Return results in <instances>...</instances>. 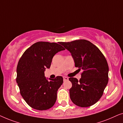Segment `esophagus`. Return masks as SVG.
Listing matches in <instances>:
<instances>
[{
  "mask_svg": "<svg viewBox=\"0 0 123 123\" xmlns=\"http://www.w3.org/2000/svg\"><path fill=\"white\" fill-rule=\"evenodd\" d=\"M63 80L64 81H66V80H68V78L67 77H63Z\"/></svg>",
  "mask_w": 123,
  "mask_h": 123,
  "instance_id": "1",
  "label": "esophagus"
}]
</instances>
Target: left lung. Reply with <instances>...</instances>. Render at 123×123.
Here are the masks:
<instances>
[{"label": "left lung", "instance_id": "obj_1", "mask_svg": "<svg viewBox=\"0 0 123 123\" xmlns=\"http://www.w3.org/2000/svg\"><path fill=\"white\" fill-rule=\"evenodd\" d=\"M60 44L70 51L75 67L83 70L81 78L70 77V97L75 105L82 107L94 105L100 100L109 80V66L99 49L90 41L78 40Z\"/></svg>", "mask_w": 123, "mask_h": 123}]
</instances>
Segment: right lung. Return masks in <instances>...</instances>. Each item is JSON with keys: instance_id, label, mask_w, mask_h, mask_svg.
Wrapping results in <instances>:
<instances>
[{"instance_id": "right-lung-1", "label": "right lung", "mask_w": 123, "mask_h": 123, "mask_svg": "<svg viewBox=\"0 0 123 123\" xmlns=\"http://www.w3.org/2000/svg\"><path fill=\"white\" fill-rule=\"evenodd\" d=\"M64 50L57 43L40 41L28 48L20 58L16 81L21 96L32 108L46 110L55 104L63 78L57 76L53 80L49 78V81L44 72L50 68L53 56Z\"/></svg>"}]
</instances>
